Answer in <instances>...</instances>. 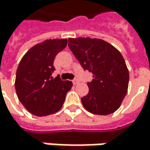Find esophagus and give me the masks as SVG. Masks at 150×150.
<instances>
[{"label":"esophagus","mask_w":150,"mask_h":150,"mask_svg":"<svg viewBox=\"0 0 150 150\" xmlns=\"http://www.w3.org/2000/svg\"><path fill=\"white\" fill-rule=\"evenodd\" d=\"M72 81H73V84H74V85H76L77 83H79V79H77V78H75V79H74V80H73Z\"/></svg>","instance_id":"esophagus-1"}]
</instances>
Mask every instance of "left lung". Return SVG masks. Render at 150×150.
Masks as SVG:
<instances>
[{
  "label": "left lung",
  "instance_id": "8db88e82",
  "mask_svg": "<svg viewBox=\"0 0 150 150\" xmlns=\"http://www.w3.org/2000/svg\"><path fill=\"white\" fill-rule=\"evenodd\" d=\"M69 47L84 70L92 72L88 93L81 98L90 113L106 115L117 110L129 86V70L121 53L101 39L69 38Z\"/></svg>",
  "mask_w": 150,
  "mask_h": 150
}]
</instances>
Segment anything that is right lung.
Masks as SVG:
<instances>
[{
	"label": "right lung",
	"mask_w": 150,
	"mask_h": 150,
	"mask_svg": "<svg viewBox=\"0 0 150 150\" xmlns=\"http://www.w3.org/2000/svg\"><path fill=\"white\" fill-rule=\"evenodd\" d=\"M67 39L46 40L31 47L21 60L15 77V90L25 108L36 116L57 112L63 104L67 93L73 86L60 76L53 78L54 61L63 50Z\"/></svg>",
	"instance_id": "right-lung-1"
}]
</instances>
